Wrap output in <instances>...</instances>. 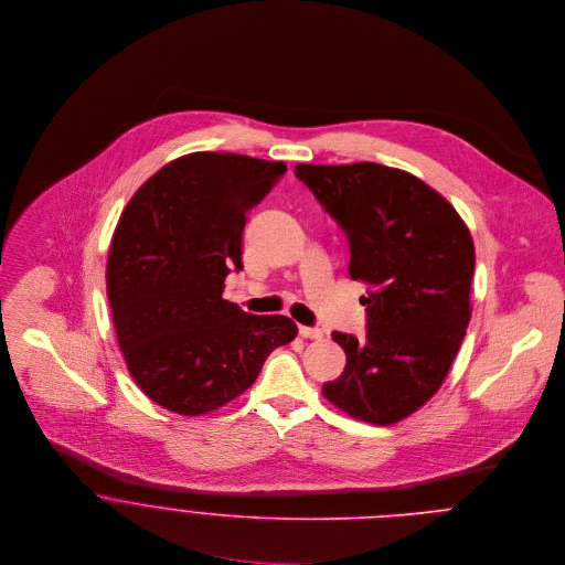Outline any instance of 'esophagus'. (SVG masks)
I'll return each instance as SVG.
<instances>
[{
  "mask_svg": "<svg viewBox=\"0 0 565 565\" xmlns=\"http://www.w3.org/2000/svg\"><path fill=\"white\" fill-rule=\"evenodd\" d=\"M298 332H300V337H305V339H320V337H322V330H320V328H311V326H300Z\"/></svg>",
  "mask_w": 565,
  "mask_h": 565,
  "instance_id": "1",
  "label": "esophagus"
}]
</instances>
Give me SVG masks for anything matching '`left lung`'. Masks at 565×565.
<instances>
[{"mask_svg":"<svg viewBox=\"0 0 565 565\" xmlns=\"http://www.w3.org/2000/svg\"><path fill=\"white\" fill-rule=\"evenodd\" d=\"M350 245L370 291L363 339L332 332L345 370L322 394L348 415L396 424L441 387L470 323L475 243L435 189L379 162L296 164Z\"/></svg>","mask_w":565,"mask_h":565,"instance_id":"8db88e82","label":"left lung"}]
</instances>
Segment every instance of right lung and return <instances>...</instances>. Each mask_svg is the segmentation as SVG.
Here are the masks:
<instances>
[{"label": "right lung", "mask_w": 565, "mask_h": 565, "mask_svg": "<svg viewBox=\"0 0 565 565\" xmlns=\"http://www.w3.org/2000/svg\"><path fill=\"white\" fill-rule=\"evenodd\" d=\"M285 171L195 152L157 171L117 224L106 267L117 341L141 392L173 413L235 401L298 334L285 316H252L222 298L231 269H243L245 213Z\"/></svg>", "instance_id": "obj_1"}]
</instances>
